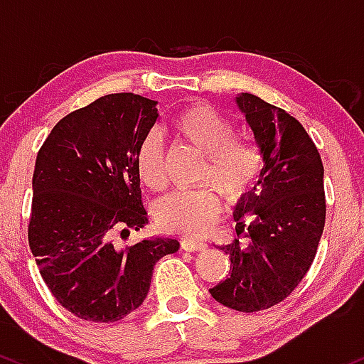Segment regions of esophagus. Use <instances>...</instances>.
Masks as SVG:
<instances>
[{
  "mask_svg": "<svg viewBox=\"0 0 364 364\" xmlns=\"http://www.w3.org/2000/svg\"><path fill=\"white\" fill-rule=\"evenodd\" d=\"M181 246L183 251H204L208 246L201 240H193V239H182Z\"/></svg>",
  "mask_w": 364,
  "mask_h": 364,
  "instance_id": "34e87169",
  "label": "esophagus"
}]
</instances>
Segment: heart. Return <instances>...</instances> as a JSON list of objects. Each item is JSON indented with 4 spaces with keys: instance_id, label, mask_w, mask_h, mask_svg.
Instances as JSON below:
<instances>
[{
    "instance_id": "b5f03b06",
    "label": "heart",
    "mask_w": 364,
    "mask_h": 364,
    "mask_svg": "<svg viewBox=\"0 0 364 364\" xmlns=\"http://www.w3.org/2000/svg\"><path fill=\"white\" fill-rule=\"evenodd\" d=\"M171 130L181 141L204 154L199 182L210 183L228 204L242 201L255 189L264 170V151L255 139L235 136V124L230 118L213 106L196 103L173 117ZM136 171L148 189L161 191L165 187L163 146L156 132L146 134L139 141ZM213 190L203 187L168 194L154 206L156 222L171 234H206L218 220L222 206Z\"/></svg>"
}]
</instances>
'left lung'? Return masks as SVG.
<instances>
[{
    "label": "left lung",
    "mask_w": 364,
    "mask_h": 364,
    "mask_svg": "<svg viewBox=\"0 0 364 364\" xmlns=\"http://www.w3.org/2000/svg\"><path fill=\"white\" fill-rule=\"evenodd\" d=\"M264 151L258 186L235 208L239 239L222 246L230 275L210 294L235 311L255 313L282 303L299 285L316 256L325 227L323 163L313 139L285 109L255 94L237 97Z\"/></svg>",
    "instance_id": "left-lung-1"
}]
</instances>
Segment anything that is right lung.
Returning a JSON list of instances; mask_svg holds the SVG:
<instances>
[{
    "mask_svg": "<svg viewBox=\"0 0 364 364\" xmlns=\"http://www.w3.org/2000/svg\"><path fill=\"white\" fill-rule=\"evenodd\" d=\"M156 118V101L106 94L61 118L36 158L28 246L55 299L80 320L112 323L137 309L156 261L178 249L165 237L115 240L149 223L136 151Z\"/></svg>",
    "mask_w": 364,
    "mask_h": 364,
    "instance_id": "obj_1",
    "label": "right lung"
}]
</instances>
